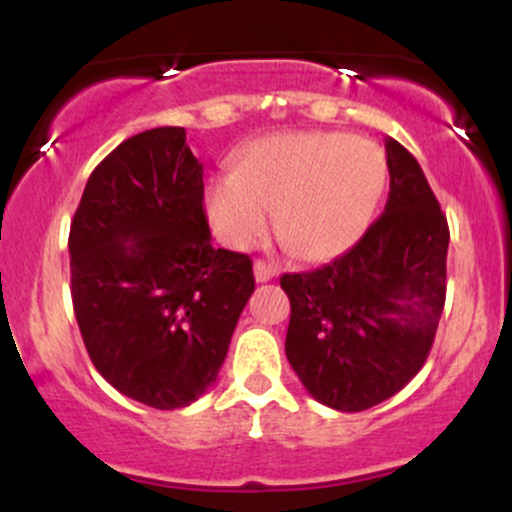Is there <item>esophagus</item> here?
<instances>
[{"label": "esophagus", "instance_id": "34e87169", "mask_svg": "<svg viewBox=\"0 0 512 512\" xmlns=\"http://www.w3.org/2000/svg\"><path fill=\"white\" fill-rule=\"evenodd\" d=\"M252 272H255V281H260V284H264V281L274 279L276 269L272 267V264H267L264 260H257L255 267H252Z\"/></svg>", "mask_w": 512, "mask_h": 512}]
</instances>
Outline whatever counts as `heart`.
Listing matches in <instances>:
<instances>
[{
	"instance_id": "heart-1",
	"label": "heart",
	"mask_w": 512,
	"mask_h": 512,
	"mask_svg": "<svg viewBox=\"0 0 512 512\" xmlns=\"http://www.w3.org/2000/svg\"><path fill=\"white\" fill-rule=\"evenodd\" d=\"M387 185L383 149L344 132L264 137L209 180L204 211L228 248L245 250L269 228L308 262L342 255L368 231Z\"/></svg>"
}]
</instances>
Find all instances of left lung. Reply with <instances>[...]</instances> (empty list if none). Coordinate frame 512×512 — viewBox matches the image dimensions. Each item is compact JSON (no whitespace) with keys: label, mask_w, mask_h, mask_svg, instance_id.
<instances>
[{"label":"left lung","mask_w":512,"mask_h":512,"mask_svg":"<svg viewBox=\"0 0 512 512\" xmlns=\"http://www.w3.org/2000/svg\"><path fill=\"white\" fill-rule=\"evenodd\" d=\"M390 195L363 238L315 272L284 274L286 358L317 402L363 411L419 373L445 305L450 231L419 161L385 142Z\"/></svg>","instance_id":"1"}]
</instances>
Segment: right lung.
<instances>
[{
	"mask_svg": "<svg viewBox=\"0 0 512 512\" xmlns=\"http://www.w3.org/2000/svg\"><path fill=\"white\" fill-rule=\"evenodd\" d=\"M202 173L182 127L134 134L93 170L69 231L88 356L154 409L209 390L255 291L250 257L211 245Z\"/></svg>",
	"mask_w": 512,
	"mask_h": 512,
	"instance_id": "right-lung-1",
	"label": "right lung"
}]
</instances>
